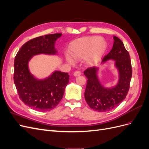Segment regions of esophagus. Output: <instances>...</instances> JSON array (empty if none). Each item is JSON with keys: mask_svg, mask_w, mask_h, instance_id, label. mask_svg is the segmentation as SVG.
<instances>
[{"mask_svg": "<svg viewBox=\"0 0 149 149\" xmlns=\"http://www.w3.org/2000/svg\"><path fill=\"white\" fill-rule=\"evenodd\" d=\"M81 74V71H75L74 73V76H80Z\"/></svg>", "mask_w": 149, "mask_h": 149, "instance_id": "34e87169", "label": "esophagus"}]
</instances>
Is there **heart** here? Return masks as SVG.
Instances as JSON below:
<instances>
[{"label": "heart", "instance_id": "obj_1", "mask_svg": "<svg viewBox=\"0 0 149 149\" xmlns=\"http://www.w3.org/2000/svg\"><path fill=\"white\" fill-rule=\"evenodd\" d=\"M107 44L104 38L95 36L78 38L72 42L70 47L71 56L67 55L66 58L70 64H74L75 59L85 58L88 64L94 65L100 61L104 54Z\"/></svg>", "mask_w": 149, "mask_h": 149}]
</instances>
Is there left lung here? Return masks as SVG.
<instances>
[{
    "label": "left lung",
    "mask_w": 149,
    "mask_h": 149,
    "mask_svg": "<svg viewBox=\"0 0 149 149\" xmlns=\"http://www.w3.org/2000/svg\"><path fill=\"white\" fill-rule=\"evenodd\" d=\"M113 38V47L103 58L102 62L108 60L116 61L119 74L118 84L111 89L103 87L97 78L96 67L89 68L84 71L88 78L85 100L92 109L97 112L108 111L118 106L125 98L130 88L132 69L129 53L119 38L114 36Z\"/></svg>",
    "instance_id": "8db88e82"
}]
</instances>
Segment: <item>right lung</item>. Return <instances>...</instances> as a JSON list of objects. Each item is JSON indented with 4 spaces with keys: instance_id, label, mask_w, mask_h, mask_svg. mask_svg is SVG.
Wrapping results in <instances>:
<instances>
[{
    "instance_id": "add662e5",
    "label": "right lung",
    "mask_w": 149,
    "mask_h": 149,
    "mask_svg": "<svg viewBox=\"0 0 149 149\" xmlns=\"http://www.w3.org/2000/svg\"><path fill=\"white\" fill-rule=\"evenodd\" d=\"M61 35L49 34L31 39L22 45L15 57L13 81L18 94L26 105L38 111H50L58 104L70 76L68 73L56 71L49 77L39 80L30 73L28 63L38 54H56L55 41Z\"/></svg>"
}]
</instances>
